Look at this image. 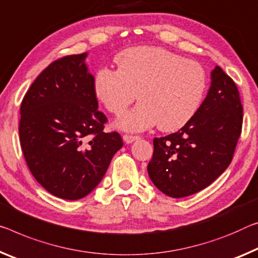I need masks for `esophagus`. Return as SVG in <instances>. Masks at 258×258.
Segmentation results:
<instances>
[{"instance_id":"obj_1","label":"esophagus","mask_w":258,"mask_h":258,"mask_svg":"<svg viewBox=\"0 0 258 258\" xmlns=\"http://www.w3.org/2000/svg\"><path fill=\"white\" fill-rule=\"evenodd\" d=\"M138 136H132V134H124V136H122V140H124L126 144H132L133 141L138 140Z\"/></svg>"}]
</instances>
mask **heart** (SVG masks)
I'll return each instance as SVG.
<instances>
[{"label": "heart", "instance_id": "obj_1", "mask_svg": "<svg viewBox=\"0 0 258 258\" xmlns=\"http://www.w3.org/2000/svg\"><path fill=\"white\" fill-rule=\"evenodd\" d=\"M118 70L101 68L94 77V92L104 108L124 113L138 97L141 102L118 120L128 131L158 124L175 131L195 116L207 89L202 65L161 47L126 49L116 57Z\"/></svg>", "mask_w": 258, "mask_h": 258}]
</instances>
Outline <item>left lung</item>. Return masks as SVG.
I'll return each mask as SVG.
<instances>
[{"label":"left lung","instance_id":"1","mask_svg":"<svg viewBox=\"0 0 258 258\" xmlns=\"http://www.w3.org/2000/svg\"><path fill=\"white\" fill-rule=\"evenodd\" d=\"M238 87L219 67L195 116L178 132L154 139L148 174L162 193L179 199L214 182L231 164L242 130Z\"/></svg>","mask_w":258,"mask_h":258}]
</instances>
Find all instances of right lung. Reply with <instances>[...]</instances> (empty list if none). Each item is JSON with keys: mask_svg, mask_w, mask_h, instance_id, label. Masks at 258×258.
<instances>
[{"mask_svg": "<svg viewBox=\"0 0 258 258\" xmlns=\"http://www.w3.org/2000/svg\"><path fill=\"white\" fill-rule=\"evenodd\" d=\"M86 56L49 64L20 104L19 140L28 169L49 193L72 201L99 185L122 147L119 133L103 131L108 118L97 110Z\"/></svg>", "mask_w": 258, "mask_h": 258, "instance_id": "right-lung-1", "label": "right lung"}]
</instances>
